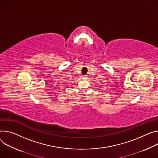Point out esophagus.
Returning <instances> with one entry per match:
<instances>
[{"label":"esophagus","instance_id":"obj_1","mask_svg":"<svg viewBox=\"0 0 158 158\" xmlns=\"http://www.w3.org/2000/svg\"><path fill=\"white\" fill-rule=\"evenodd\" d=\"M83 79H88V77H87L86 76H83Z\"/></svg>","mask_w":158,"mask_h":158}]
</instances>
